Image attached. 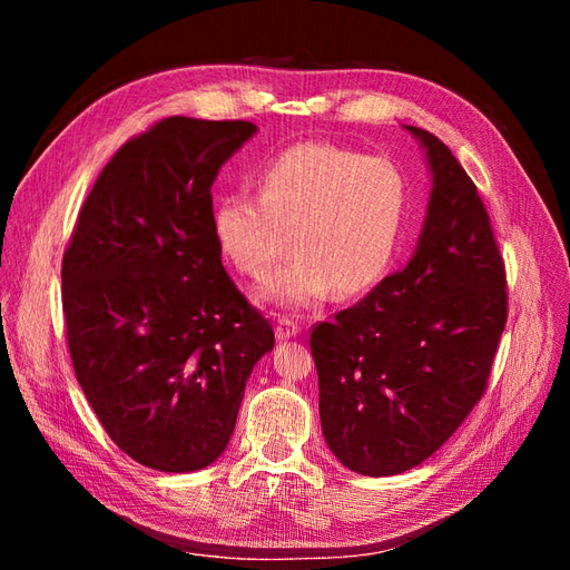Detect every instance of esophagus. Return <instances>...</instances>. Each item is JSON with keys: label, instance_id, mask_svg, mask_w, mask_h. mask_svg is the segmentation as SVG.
Instances as JSON below:
<instances>
[{"label": "esophagus", "instance_id": "obj_1", "mask_svg": "<svg viewBox=\"0 0 570 570\" xmlns=\"http://www.w3.org/2000/svg\"><path fill=\"white\" fill-rule=\"evenodd\" d=\"M299 323L292 321L287 316L278 318V323H275V335H278V340H289V337H297L299 335Z\"/></svg>", "mask_w": 570, "mask_h": 570}]
</instances>
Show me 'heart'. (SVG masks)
<instances>
[{"label": "heart", "mask_w": 570, "mask_h": 570, "mask_svg": "<svg viewBox=\"0 0 570 570\" xmlns=\"http://www.w3.org/2000/svg\"><path fill=\"white\" fill-rule=\"evenodd\" d=\"M404 170L385 157L299 142L258 176V195L220 197L212 230L223 258L249 278L278 262L292 233L295 256L258 285L262 302L302 312L337 289L356 297L381 283L409 220Z\"/></svg>", "instance_id": "1"}]
</instances>
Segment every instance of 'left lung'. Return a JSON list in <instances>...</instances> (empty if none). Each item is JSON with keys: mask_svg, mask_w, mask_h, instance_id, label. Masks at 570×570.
<instances>
[{"mask_svg": "<svg viewBox=\"0 0 570 570\" xmlns=\"http://www.w3.org/2000/svg\"><path fill=\"white\" fill-rule=\"evenodd\" d=\"M404 128L433 176L419 245L308 342L323 438L342 465L371 478L413 469L454 435L488 387L507 325V273L485 204L450 147Z\"/></svg>", "mask_w": 570, "mask_h": 570, "instance_id": "obj_1", "label": "left lung"}]
</instances>
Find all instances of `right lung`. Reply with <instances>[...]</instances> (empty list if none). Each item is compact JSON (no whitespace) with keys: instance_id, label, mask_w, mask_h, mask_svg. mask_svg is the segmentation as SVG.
I'll use <instances>...</instances> for the list:
<instances>
[{"instance_id":"1","label":"right lung","mask_w":570,"mask_h":570,"mask_svg":"<svg viewBox=\"0 0 570 570\" xmlns=\"http://www.w3.org/2000/svg\"><path fill=\"white\" fill-rule=\"evenodd\" d=\"M256 130L170 116L132 137L63 254L78 383L109 438L154 471H199L226 452L252 368L275 344L212 230V185Z\"/></svg>"}]
</instances>
